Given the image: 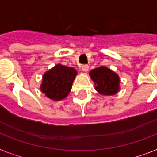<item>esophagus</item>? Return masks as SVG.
<instances>
[{
	"label": "esophagus",
	"mask_w": 157,
	"mask_h": 157,
	"mask_svg": "<svg viewBox=\"0 0 157 157\" xmlns=\"http://www.w3.org/2000/svg\"><path fill=\"white\" fill-rule=\"evenodd\" d=\"M82 71H83L84 72H86V71L89 70V67H88V65H83V66H82Z\"/></svg>",
	"instance_id": "esophagus-1"
}]
</instances>
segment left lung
I'll list each match as a JSON object with an SVG mask.
<instances>
[{
	"instance_id": "obj_1",
	"label": "left lung",
	"mask_w": 157,
	"mask_h": 157,
	"mask_svg": "<svg viewBox=\"0 0 157 157\" xmlns=\"http://www.w3.org/2000/svg\"><path fill=\"white\" fill-rule=\"evenodd\" d=\"M89 75L94 83V89L105 96L117 94L120 89V78L118 74L107 68L99 67L89 72Z\"/></svg>"
}]
</instances>
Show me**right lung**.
I'll return each instance as SVG.
<instances>
[{
  "mask_svg": "<svg viewBox=\"0 0 157 157\" xmlns=\"http://www.w3.org/2000/svg\"><path fill=\"white\" fill-rule=\"evenodd\" d=\"M77 74L73 67L55 65L44 73L40 86L41 91L51 100H63L69 94Z\"/></svg>",
  "mask_w": 157,
  "mask_h": 157,
  "instance_id": "1",
  "label": "right lung"
}]
</instances>
